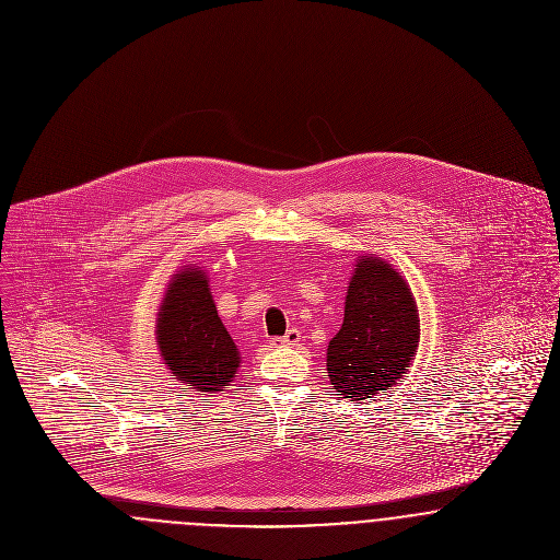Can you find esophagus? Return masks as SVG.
I'll list each match as a JSON object with an SVG mask.
<instances>
[{
  "label": "esophagus",
  "instance_id": "34e87169",
  "mask_svg": "<svg viewBox=\"0 0 560 560\" xmlns=\"http://www.w3.org/2000/svg\"><path fill=\"white\" fill-rule=\"evenodd\" d=\"M300 340H302V331L298 327L287 329V334L280 338V342L287 347H295V345H300Z\"/></svg>",
  "mask_w": 560,
  "mask_h": 560
}]
</instances>
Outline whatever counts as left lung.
<instances>
[{"label":"left lung","instance_id":"8db88e82","mask_svg":"<svg viewBox=\"0 0 560 560\" xmlns=\"http://www.w3.org/2000/svg\"><path fill=\"white\" fill-rule=\"evenodd\" d=\"M420 342L416 298L399 269L362 254L353 265L340 329L327 345V377L347 400H373L397 386Z\"/></svg>","mask_w":560,"mask_h":560}]
</instances>
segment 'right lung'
<instances>
[{"label": "right lung", "mask_w": 560, "mask_h": 560, "mask_svg": "<svg viewBox=\"0 0 560 560\" xmlns=\"http://www.w3.org/2000/svg\"><path fill=\"white\" fill-rule=\"evenodd\" d=\"M155 336L161 360L183 390L218 395L240 371V349L218 315L200 265H185L170 278Z\"/></svg>", "instance_id": "right-lung-1"}]
</instances>
